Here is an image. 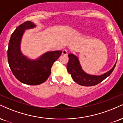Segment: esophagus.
<instances>
[{
  "instance_id": "obj_1",
  "label": "esophagus",
  "mask_w": 123,
  "mask_h": 123,
  "mask_svg": "<svg viewBox=\"0 0 123 123\" xmlns=\"http://www.w3.org/2000/svg\"><path fill=\"white\" fill-rule=\"evenodd\" d=\"M62 55H68V51H67V50L63 49L62 50Z\"/></svg>"
}]
</instances>
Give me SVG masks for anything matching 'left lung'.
Returning a JSON list of instances; mask_svg holds the SVG:
<instances>
[{
  "mask_svg": "<svg viewBox=\"0 0 123 123\" xmlns=\"http://www.w3.org/2000/svg\"><path fill=\"white\" fill-rule=\"evenodd\" d=\"M68 57L69 61L66 67L68 72L70 74L74 82L79 85L85 86H94L102 82L112 73L116 64V63H115L113 67L110 70L103 74L100 76L91 75L83 70L77 56L72 53H70L68 55Z\"/></svg>",
  "mask_w": 123,
  "mask_h": 123,
  "instance_id": "1",
  "label": "left lung"
}]
</instances>
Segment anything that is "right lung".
Here are the masks:
<instances>
[{
    "label": "right lung",
    "instance_id": "obj_1",
    "mask_svg": "<svg viewBox=\"0 0 123 123\" xmlns=\"http://www.w3.org/2000/svg\"><path fill=\"white\" fill-rule=\"evenodd\" d=\"M36 25L27 21L20 25L12 34L7 50L10 69L17 80L22 83L37 85L43 83L51 74V66L62 54V50L48 51L37 60H32L23 55L20 43L25 30L33 29Z\"/></svg>",
    "mask_w": 123,
    "mask_h": 123
}]
</instances>
